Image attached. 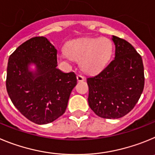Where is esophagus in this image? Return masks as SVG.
<instances>
[{"label": "esophagus", "mask_w": 155, "mask_h": 155, "mask_svg": "<svg viewBox=\"0 0 155 155\" xmlns=\"http://www.w3.org/2000/svg\"><path fill=\"white\" fill-rule=\"evenodd\" d=\"M76 78H77V80L79 81V82H82V81H84L85 80L84 76H82V75H77Z\"/></svg>", "instance_id": "34e87169"}]
</instances>
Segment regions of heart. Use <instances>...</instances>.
<instances>
[{
    "mask_svg": "<svg viewBox=\"0 0 155 155\" xmlns=\"http://www.w3.org/2000/svg\"><path fill=\"white\" fill-rule=\"evenodd\" d=\"M112 51V42L107 38H85L69 41L62 58L81 61V67L85 72H94L107 63Z\"/></svg>",
    "mask_w": 155,
    "mask_h": 155,
    "instance_id": "heart-1",
    "label": "heart"
}]
</instances>
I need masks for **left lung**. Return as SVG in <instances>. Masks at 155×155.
<instances>
[{"label":"left lung","instance_id":"obj_1","mask_svg":"<svg viewBox=\"0 0 155 155\" xmlns=\"http://www.w3.org/2000/svg\"><path fill=\"white\" fill-rule=\"evenodd\" d=\"M115 57L98 74L86 79L88 103L100 117L118 119L139 100L144 86L142 58L126 40L112 36Z\"/></svg>","mask_w":155,"mask_h":155}]
</instances>
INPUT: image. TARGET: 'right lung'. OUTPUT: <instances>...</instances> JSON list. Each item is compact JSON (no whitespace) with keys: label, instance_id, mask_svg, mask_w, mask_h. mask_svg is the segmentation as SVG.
I'll return each mask as SVG.
<instances>
[{"label":"right lung","instance_id":"obj_1","mask_svg":"<svg viewBox=\"0 0 155 155\" xmlns=\"http://www.w3.org/2000/svg\"><path fill=\"white\" fill-rule=\"evenodd\" d=\"M36 66L31 71L30 65ZM57 50L45 37H35L16 48L8 59L9 97L27 119L37 124L53 122L65 113L77 83L73 72L57 69Z\"/></svg>","mask_w":155,"mask_h":155}]
</instances>
